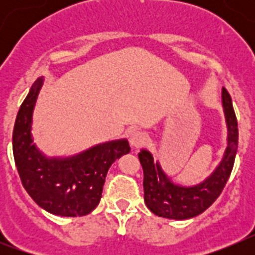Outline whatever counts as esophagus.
<instances>
[{
	"label": "esophagus",
	"mask_w": 255,
	"mask_h": 255,
	"mask_svg": "<svg viewBox=\"0 0 255 255\" xmlns=\"http://www.w3.org/2000/svg\"><path fill=\"white\" fill-rule=\"evenodd\" d=\"M129 141L134 148L141 147L147 141V134L143 131H139V130H134V131L130 132Z\"/></svg>",
	"instance_id": "obj_1"
}]
</instances>
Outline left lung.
<instances>
[{"label":"left lung","mask_w":255,"mask_h":255,"mask_svg":"<svg viewBox=\"0 0 255 255\" xmlns=\"http://www.w3.org/2000/svg\"><path fill=\"white\" fill-rule=\"evenodd\" d=\"M221 100L227 126V147L218 166L206 180L191 186L180 185L171 180L158 161L154 162L149 150L141 149L138 154L144 172V202L154 215L170 220H189L203 213L224 190L235 162L239 130L233 101L225 88Z\"/></svg>","instance_id":"1"}]
</instances>
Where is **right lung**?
Wrapping results in <instances>:
<instances>
[{"mask_svg": "<svg viewBox=\"0 0 255 255\" xmlns=\"http://www.w3.org/2000/svg\"><path fill=\"white\" fill-rule=\"evenodd\" d=\"M43 76L31 85L17 112L12 152L22 186L35 203L52 215L80 217L91 213L102 198L111 164L130 152L128 139L97 144L70 157H47L31 136L33 111Z\"/></svg>", "mask_w": 255, "mask_h": 255, "instance_id": "1", "label": "right lung"}]
</instances>
